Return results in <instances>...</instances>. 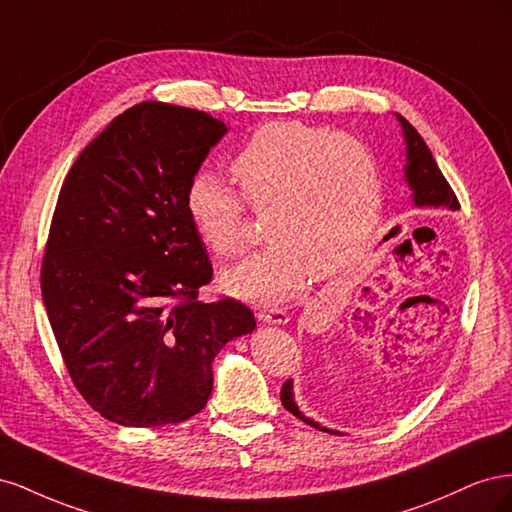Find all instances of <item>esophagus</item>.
<instances>
[{
  "instance_id": "esophagus-1",
  "label": "esophagus",
  "mask_w": 512,
  "mask_h": 512,
  "mask_svg": "<svg viewBox=\"0 0 512 512\" xmlns=\"http://www.w3.org/2000/svg\"><path fill=\"white\" fill-rule=\"evenodd\" d=\"M256 316L260 322H265V324H286L290 320V316L284 312V309H277V307L258 309Z\"/></svg>"
}]
</instances>
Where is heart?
Segmentation results:
<instances>
[{
    "label": "heart",
    "mask_w": 512,
    "mask_h": 512,
    "mask_svg": "<svg viewBox=\"0 0 512 512\" xmlns=\"http://www.w3.org/2000/svg\"><path fill=\"white\" fill-rule=\"evenodd\" d=\"M230 168L241 192L200 170L185 190V211L198 239L222 258L247 247L245 200L269 211L271 243L224 275L237 297L280 303L309 273L318 280L335 275L363 250L380 218V164L352 136L273 121L247 138Z\"/></svg>",
    "instance_id": "heart-1"
}]
</instances>
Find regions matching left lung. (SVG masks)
I'll use <instances>...</instances> for the list:
<instances>
[{
  "mask_svg": "<svg viewBox=\"0 0 512 512\" xmlns=\"http://www.w3.org/2000/svg\"><path fill=\"white\" fill-rule=\"evenodd\" d=\"M401 128H404V138H406V181L414 192V203L418 207H448V209H459V200L453 192L451 185L444 179L442 170L438 168L436 160H433L429 147L425 145V141L418 134L412 123L408 119H404L401 115H397ZM356 329L359 331H369L365 324H356ZM282 404L288 412H292L297 418H301L303 423L312 425L320 431H327V433H335L329 431L327 427H320L312 418H307L299 406L294 404V397H292V382L288 380L282 386Z\"/></svg>",
  "mask_w": 512,
  "mask_h": 512,
  "instance_id": "8db88e82",
  "label": "left lung"
}]
</instances>
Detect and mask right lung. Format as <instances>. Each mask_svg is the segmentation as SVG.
<instances>
[{
  "instance_id": "1",
  "label": "right lung",
  "mask_w": 512,
  "mask_h": 512,
  "mask_svg": "<svg viewBox=\"0 0 512 512\" xmlns=\"http://www.w3.org/2000/svg\"><path fill=\"white\" fill-rule=\"evenodd\" d=\"M224 134L196 108L141 102L81 151L61 185L42 299L76 391L113 423L188 421L207 406L215 354L256 327L237 299L198 301L213 267L185 190Z\"/></svg>"
}]
</instances>
